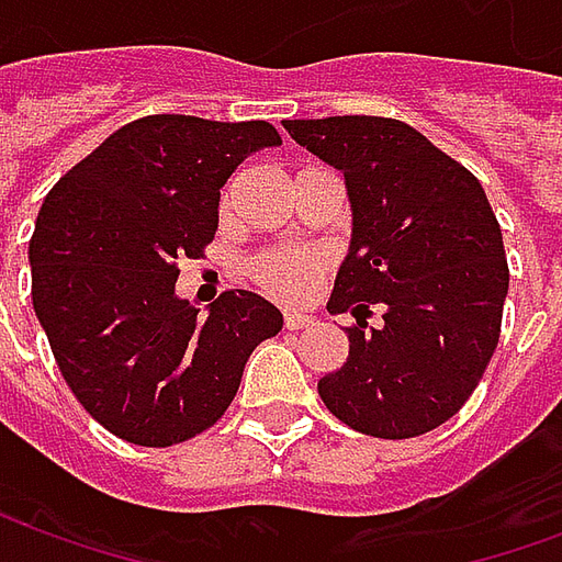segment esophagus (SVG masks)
I'll use <instances>...</instances> for the list:
<instances>
[{
    "instance_id": "obj_1",
    "label": "esophagus",
    "mask_w": 562,
    "mask_h": 562,
    "mask_svg": "<svg viewBox=\"0 0 562 562\" xmlns=\"http://www.w3.org/2000/svg\"><path fill=\"white\" fill-rule=\"evenodd\" d=\"M282 325L289 330L310 328V325H313V316H306V313H285V316H282Z\"/></svg>"
}]
</instances>
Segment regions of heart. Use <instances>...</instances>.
Returning <instances> with one entry per match:
<instances>
[{"instance_id": "1", "label": "heart", "mask_w": 562, "mask_h": 562, "mask_svg": "<svg viewBox=\"0 0 562 562\" xmlns=\"http://www.w3.org/2000/svg\"><path fill=\"white\" fill-rule=\"evenodd\" d=\"M328 270V256L318 249H261L246 261V277L261 292L280 301H301L313 292L316 280Z\"/></svg>"}]
</instances>
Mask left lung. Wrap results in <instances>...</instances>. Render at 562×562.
<instances>
[{"label": "left lung", "instance_id": "1", "mask_svg": "<svg viewBox=\"0 0 562 562\" xmlns=\"http://www.w3.org/2000/svg\"><path fill=\"white\" fill-rule=\"evenodd\" d=\"M346 177L352 246L328 310L352 313L349 358L318 379L330 413L379 439H409L470 401L503 325L508 265L482 183L389 116L282 120ZM370 305L383 325H366Z\"/></svg>", "mask_w": 562, "mask_h": 562}]
</instances>
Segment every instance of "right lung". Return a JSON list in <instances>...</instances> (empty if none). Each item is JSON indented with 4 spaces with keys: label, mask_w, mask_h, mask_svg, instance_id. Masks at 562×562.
I'll return each instance as SVG.
<instances>
[{
    "label": "right lung",
    "mask_w": 562,
    "mask_h": 562,
    "mask_svg": "<svg viewBox=\"0 0 562 562\" xmlns=\"http://www.w3.org/2000/svg\"><path fill=\"white\" fill-rule=\"evenodd\" d=\"M277 144L265 120L140 116L44 198L32 306L71 394L120 439L165 448L213 427L246 358L280 334L282 313L252 292H222L207 316L173 292L177 261L216 234L225 180Z\"/></svg>",
    "instance_id": "add662e5"
}]
</instances>
